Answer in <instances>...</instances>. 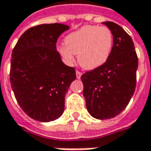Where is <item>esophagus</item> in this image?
<instances>
[{
  "mask_svg": "<svg viewBox=\"0 0 151 151\" xmlns=\"http://www.w3.org/2000/svg\"><path fill=\"white\" fill-rule=\"evenodd\" d=\"M81 75H82V73H80V72H78V71L76 72V77H77V78H80Z\"/></svg>",
  "mask_w": 151,
  "mask_h": 151,
  "instance_id": "esophagus-1",
  "label": "esophagus"
}]
</instances>
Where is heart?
I'll return each instance as SVG.
<instances>
[{
  "instance_id": "b5f03b06",
  "label": "heart",
  "mask_w": 151,
  "mask_h": 151,
  "mask_svg": "<svg viewBox=\"0 0 151 151\" xmlns=\"http://www.w3.org/2000/svg\"><path fill=\"white\" fill-rule=\"evenodd\" d=\"M114 46V36L106 27L85 25L70 33L65 38V45L58 48V52L68 63H73L78 55L80 66L94 70L108 60Z\"/></svg>"
}]
</instances>
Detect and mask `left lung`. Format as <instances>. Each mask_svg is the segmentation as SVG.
<instances>
[{"label": "left lung", "instance_id": "obj_1", "mask_svg": "<svg viewBox=\"0 0 151 151\" xmlns=\"http://www.w3.org/2000/svg\"><path fill=\"white\" fill-rule=\"evenodd\" d=\"M114 36L112 53L103 65L81 76L83 95L89 114L100 120L122 113L136 86L138 58L130 36L118 24L104 22Z\"/></svg>", "mask_w": 151, "mask_h": 151}]
</instances>
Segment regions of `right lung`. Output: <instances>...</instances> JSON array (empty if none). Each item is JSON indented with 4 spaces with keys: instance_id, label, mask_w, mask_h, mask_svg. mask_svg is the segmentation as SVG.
I'll list each match as a JSON object with an SVG mask.
<instances>
[{
    "instance_id": "1",
    "label": "right lung",
    "mask_w": 151,
    "mask_h": 151,
    "mask_svg": "<svg viewBox=\"0 0 151 151\" xmlns=\"http://www.w3.org/2000/svg\"><path fill=\"white\" fill-rule=\"evenodd\" d=\"M69 26L41 24L27 29L11 56L10 84L22 109L32 119L48 122L65 110V97L75 80L73 67L65 65L57 50V40Z\"/></svg>"
}]
</instances>
